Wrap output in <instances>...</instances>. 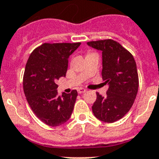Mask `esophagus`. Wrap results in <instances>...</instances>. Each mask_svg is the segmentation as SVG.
I'll return each instance as SVG.
<instances>
[{"label":"esophagus","mask_w":159,"mask_h":159,"mask_svg":"<svg viewBox=\"0 0 159 159\" xmlns=\"http://www.w3.org/2000/svg\"><path fill=\"white\" fill-rule=\"evenodd\" d=\"M85 91H86V89H84V88H79V89H78V93H85Z\"/></svg>","instance_id":"esophagus-1"}]
</instances>
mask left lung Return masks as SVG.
Here are the masks:
<instances>
[{
	"label": "left lung",
	"instance_id": "obj_1",
	"mask_svg": "<svg viewBox=\"0 0 159 159\" xmlns=\"http://www.w3.org/2000/svg\"><path fill=\"white\" fill-rule=\"evenodd\" d=\"M87 45L102 51V76L109 85L106 96L97 93L92 110L98 119L112 123L123 118L134 102L139 89L136 62L129 51L114 40L89 41Z\"/></svg>",
	"mask_w": 159,
	"mask_h": 159
}]
</instances>
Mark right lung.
Segmentation results:
<instances>
[{"label": "right lung", "instance_id": "1", "mask_svg": "<svg viewBox=\"0 0 159 159\" xmlns=\"http://www.w3.org/2000/svg\"><path fill=\"white\" fill-rule=\"evenodd\" d=\"M81 43H45L29 57L23 77V89L35 115L46 125L58 126L70 119L78 92L57 94V80L66 77L70 55Z\"/></svg>", "mask_w": 159, "mask_h": 159}]
</instances>
